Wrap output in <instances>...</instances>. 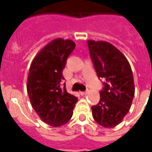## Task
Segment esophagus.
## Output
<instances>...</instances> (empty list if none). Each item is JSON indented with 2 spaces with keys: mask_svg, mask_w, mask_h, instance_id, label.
Instances as JSON below:
<instances>
[{
  "mask_svg": "<svg viewBox=\"0 0 152 152\" xmlns=\"http://www.w3.org/2000/svg\"><path fill=\"white\" fill-rule=\"evenodd\" d=\"M87 92H88V90H86V91H85V92H80V94H81V95H85V94H87Z\"/></svg>",
  "mask_w": 152,
  "mask_h": 152,
  "instance_id": "esophagus-1",
  "label": "esophagus"
}]
</instances>
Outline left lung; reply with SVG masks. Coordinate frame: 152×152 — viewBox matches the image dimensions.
<instances>
[{
	"instance_id": "1",
	"label": "left lung",
	"mask_w": 152,
	"mask_h": 152,
	"mask_svg": "<svg viewBox=\"0 0 152 152\" xmlns=\"http://www.w3.org/2000/svg\"><path fill=\"white\" fill-rule=\"evenodd\" d=\"M97 75L104 80L100 101L92 107L94 121L104 128H114L129 112L135 87L130 64L116 47L103 40H88Z\"/></svg>"
}]
</instances>
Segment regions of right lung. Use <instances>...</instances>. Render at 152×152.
Instances as JSON below:
<instances>
[{
	"label": "right lung",
	"mask_w": 152,
	"mask_h": 152,
	"mask_svg": "<svg viewBox=\"0 0 152 152\" xmlns=\"http://www.w3.org/2000/svg\"><path fill=\"white\" fill-rule=\"evenodd\" d=\"M75 46L68 39L51 40L38 52L29 68L27 91L31 106L41 121L53 127L71 120L77 102L76 96L60 86L66 58Z\"/></svg>",
	"instance_id": "obj_1"
}]
</instances>
